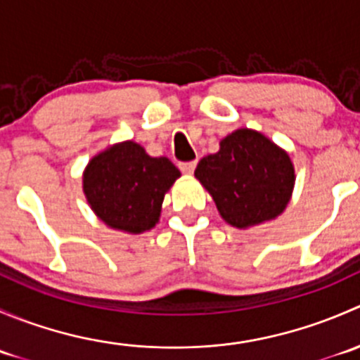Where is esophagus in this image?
<instances>
[{
  "label": "esophagus",
  "instance_id": "1",
  "mask_svg": "<svg viewBox=\"0 0 360 360\" xmlns=\"http://www.w3.org/2000/svg\"><path fill=\"white\" fill-rule=\"evenodd\" d=\"M195 167H197V162H183L179 163V169L183 174H193Z\"/></svg>",
  "mask_w": 360,
  "mask_h": 360
}]
</instances>
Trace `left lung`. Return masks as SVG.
Returning <instances> with one entry per match:
<instances>
[{
    "label": "left lung",
    "mask_w": 360,
    "mask_h": 360,
    "mask_svg": "<svg viewBox=\"0 0 360 360\" xmlns=\"http://www.w3.org/2000/svg\"><path fill=\"white\" fill-rule=\"evenodd\" d=\"M219 146L198 162L195 177L212 195L223 219L237 228L275 219L292 193L289 155L249 129L235 130Z\"/></svg>",
    "instance_id": "left-lung-1"
}]
</instances>
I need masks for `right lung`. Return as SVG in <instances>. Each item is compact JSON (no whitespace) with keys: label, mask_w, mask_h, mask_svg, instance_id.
Here are the masks:
<instances>
[{"label":"right lung","mask_w":360,"mask_h":360,"mask_svg":"<svg viewBox=\"0 0 360 360\" xmlns=\"http://www.w3.org/2000/svg\"><path fill=\"white\" fill-rule=\"evenodd\" d=\"M179 176L169 158L150 157L127 141L92 158L83 174V191L108 226L141 233L157 224L163 195Z\"/></svg>","instance_id":"right-lung-1"}]
</instances>
